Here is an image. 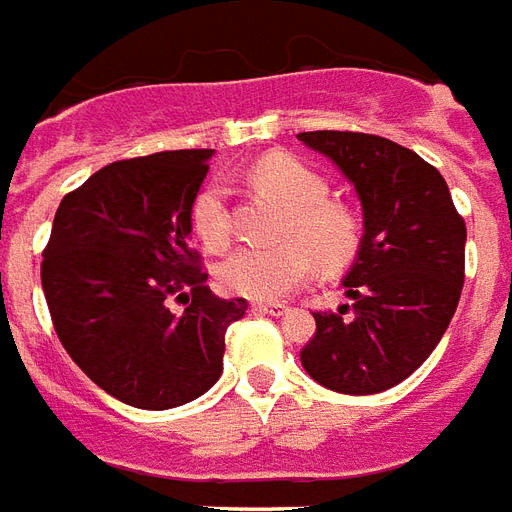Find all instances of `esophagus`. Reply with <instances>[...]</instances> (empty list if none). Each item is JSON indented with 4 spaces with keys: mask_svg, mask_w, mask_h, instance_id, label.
Wrapping results in <instances>:
<instances>
[{
    "mask_svg": "<svg viewBox=\"0 0 512 512\" xmlns=\"http://www.w3.org/2000/svg\"><path fill=\"white\" fill-rule=\"evenodd\" d=\"M251 307L256 310V313H270V315L288 313V305H283V302H253Z\"/></svg>",
    "mask_w": 512,
    "mask_h": 512,
    "instance_id": "esophagus-1",
    "label": "esophagus"
}]
</instances>
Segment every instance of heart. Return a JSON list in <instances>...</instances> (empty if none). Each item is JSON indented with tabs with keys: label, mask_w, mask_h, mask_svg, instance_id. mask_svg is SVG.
Segmentation results:
<instances>
[{
	"label": "heart",
	"mask_w": 512,
	"mask_h": 512,
	"mask_svg": "<svg viewBox=\"0 0 512 512\" xmlns=\"http://www.w3.org/2000/svg\"><path fill=\"white\" fill-rule=\"evenodd\" d=\"M253 183L291 210L288 242L275 248H240L218 267V283L237 297L280 299L326 270L348 267L361 248V221L351 207L329 202V180L294 156H267L251 172ZM191 224L207 251H224L232 240L229 188L221 178L207 180L191 202Z\"/></svg>",
	"instance_id": "b5f03b06"
}]
</instances>
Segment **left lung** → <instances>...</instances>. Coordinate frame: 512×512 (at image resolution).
Listing matches in <instances>:
<instances>
[{"mask_svg": "<svg viewBox=\"0 0 512 512\" xmlns=\"http://www.w3.org/2000/svg\"><path fill=\"white\" fill-rule=\"evenodd\" d=\"M297 137L343 169L364 207V240L345 278L353 307L313 313L302 367L337 394H378L410 378L451 324L467 226L443 175L410 148L364 132Z\"/></svg>", "mask_w": 512, "mask_h": 512, "instance_id": "obj_1", "label": "left lung"}]
</instances>
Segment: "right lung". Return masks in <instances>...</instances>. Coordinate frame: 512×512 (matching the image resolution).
I'll use <instances>...</instances> for the list:
<instances>
[{
	"instance_id": "obj_1",
	"label": "right lung",
	"mask_w": 512,
	"mask_h": 512,
	"mask_svg": "<svg viewBox=\"0 0 512 512\" xmlns=\"http://www.w3.org/2000/svg\"><path fill=\"white\" fill-rule=\"evenodd\" d=\"M210 148L107 164L61 199L42 251V291L69 359L110 397L167 410L224 370V334L248 302L205 286L188 248ZM187 307L183 314L171 302Z\"/></svg>"
}]
</instances>
